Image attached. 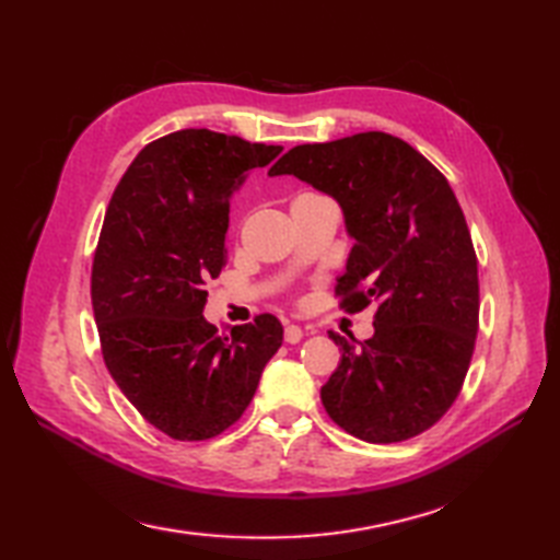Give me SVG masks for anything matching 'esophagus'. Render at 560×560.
<instances>
[{
	"instance_id": "esophagus-1",
	"label": "esophagus",
	"mask_w": 560,
	"mask_h": 560,
	"mask_svg": "<svg viewBox=\"0 0 560 560\" xmlns=\"http://www.w3.org/2000/svg\"><path fill=\"white\" fill-rule=\"evenodd\" d=\"M302 337H304V330L299 325H288V327H284V342H288V345L302 342Z\"/></svg>"
}]
</instances>
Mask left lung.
I'll use <instances>...</instances> for the list:
<instances>
[{
  "label": "left lung",
  "mask_w": 560,
  "mask_h": 560,
  "mask_svg": "<svg viewBox=\"0 0 560 560\" xmlns=\"http://www.w3.org/2000/svg\"><path fill=\"white\" fill-rule=\"evenodd\" d=\"M268 175H294L342 207L353 247L335 294L349 313L375 304L371 339L330 332L342 361L320 387L327 416L373 444L425 432L458 397L480 316L477 256L452 185L377 130L299 144Z\"/></svg>",
  "instance_id": "left-lung-1"
}]
</instances>
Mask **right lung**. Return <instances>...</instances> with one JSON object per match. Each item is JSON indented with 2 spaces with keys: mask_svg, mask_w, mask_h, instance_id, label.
Segmentation results:
<instances>
[{
  "mask_svg": "<svg viewBox=\"0 0 560 560\" xmlns=\"http://www.w3.org/2000/svg\"><path fill=\"white\" fill-rule=\"evenodd\" d=\"M282 152L207 128L159 138L108 201L92 264L104 363L147 422L180 442L228 430L254 399L282 325L264 313L218 335L201 316L225 266L230 197Z\"/></svg>",
  "mask_w": 560,
  "mask_h": 560,
  "instance_id": "add662e5",
  "label": "right lung"
}]
</instances>
